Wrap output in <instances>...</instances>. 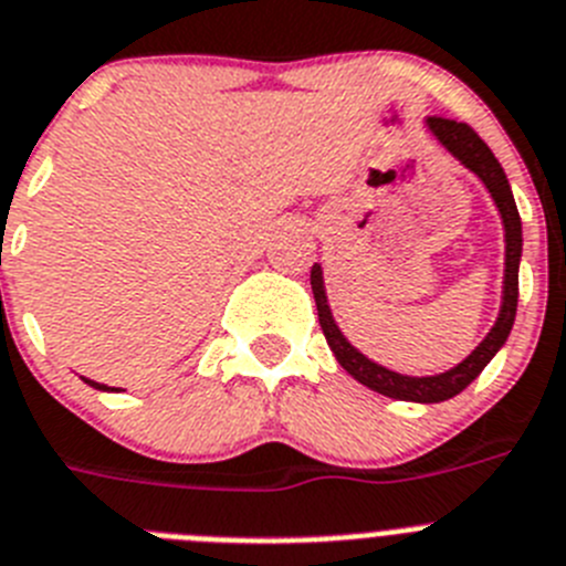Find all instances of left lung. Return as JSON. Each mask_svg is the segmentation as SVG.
Instances as JSON below:
<instances>
[{
    "label": "left lung",
    "instance_id": "8db88e82",
    "mask_svg": "<svg viewBox=\"0 0 566 566\" xmlns=\"http://www.w3.org/2000/svg\"><path fill=\"white\" fill-rule=\"evenodd\" d=\"M427 127L430 134L441 142V145L467 167L473 170L484 188L493 196L495 208L501 213V222H504V242H507V250H504V298H501V311L499 318H495V327L488 333V338L475 347L470 356L455 365L453 370L439 373V376H401V373H392L387 367L376 365L367 356L353 347L347 338L342 336V331L336 327L331 316V307H327V296H324V279L322 268L313 264L311 270V287L313 298H316V311H318V324H322V333L331 344V350L336 353L338 365L350 373L356 381H361L370 390L381 392V396H390V399L399 401H421V405H436V401H447L459 396L473 378H479V373L490 365V358L501 350V344L507 342L510 331H513L515 322V307H518V262H521V216L518 208H515L513 190H510V181L501 170L499 159L493 156L484 139L475 134L473 127L467 122H453L444 119V116H430L427 119Z\"/></svg>",
    "mask_w": 566,
    "mask_h": 566
}]
</instances>
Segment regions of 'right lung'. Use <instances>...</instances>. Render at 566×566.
I'll return each instance as SVG.
<instances>
[{
	"label": "right lung",
	"mask_w": 566,
	"mask_h": 566,
	"mask_svg": "<svg viewBox=\"0 0 566 566\" xmlns=\"http://www.w3.org/2000/svg\"><path fill=\"white\" fill-rule=\"evenodd\" d=\"M85 381H87V385H91V387H96V390H107V387L99 385V381H91V378H85Z\"/></svg>",
	"instance_id": "obj_1"
}]
</instances>
